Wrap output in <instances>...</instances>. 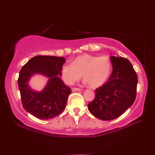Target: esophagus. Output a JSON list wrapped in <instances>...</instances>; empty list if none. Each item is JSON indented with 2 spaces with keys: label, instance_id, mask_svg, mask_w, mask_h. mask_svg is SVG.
Here are the masks:
<instances>
[{
  "label": "esophagus",
  "instance_id": "34e87169",
  "mask_svg": "<svg viewBox=\"0 0 155 155\" xmlns=\"http://www.w3.org/2000/svg\"><path fill=\"white\" fill-rule=\"evenodd\" d=\"M80 90H81V89L77 88V87H73V88H72V91H73V92H75V91H80Z\"/></svg>",
  "mask_w": 155,
  "mask_h": 155
}]
</instances>
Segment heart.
Wrapping results in <instances>:
<instances>
[{"label":"heart","mask_w":155,"mask_h":155,"mask_svg":"<svg viewBox=\"0 0 155 155\" xmlns=\"http://www.w3.org/2000/svg\"><path fill=\"white\" fill-rule=\"evenodd\" d=\"M111 64L107 56L84 54L76 57L71 64L66 63L61 68V76L65 84L72 85L82 75L91 87H99L107 82L111 73Z\"/></svg>","instance_id":"1"}]
</instances>
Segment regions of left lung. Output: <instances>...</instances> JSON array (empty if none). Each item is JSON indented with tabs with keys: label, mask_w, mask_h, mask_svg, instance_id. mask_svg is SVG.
<instances>
[{
	"label": "left lung",
	"mask_w": 155,
	"mask_h": 155,
	"mask_svg": "<svg viewBox=\"0 0 155 155\" xmlns=\"http://www.w3.org/2000/svg\"><path fill=\"white\" fill-rule=\"evenodd\" d=\"M113 71L109 80L94 90L95 97L88 104L91 114L99 119L113 120L133 105L136 97L137 76L130 61L111 56Z\"/></svg>",
	"instance_id": "8db88e82"
}]
</instances>
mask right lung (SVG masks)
<instances>
[{"mask_svg":"<svg viewBox=\"0 0 155 155\" xmlns=\"http://www.w3.org/2000/svg\"><path fill=\"white\" fill-rule=\"evenodd\" d=\"M65 62L63 57L37 56L23 65L19 74L18 87L25 111L42 120L50 119L62 113L71 93V89L60 78ZM35 74H41L49 78L41 92L32 91L28 84Z\"/></svg>","mask_w":155,"mask_h":155,"instance_id":"add662e5","label":"right lung"}]
</instances>
